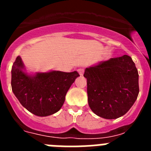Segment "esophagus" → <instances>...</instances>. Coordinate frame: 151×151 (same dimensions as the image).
I'll return each instance as SVG.
<instances>
[{
	"label": "esophagus",
	"instance_id": "obj_1",
	"mask_svg": "<svg viewBox=\"0 0 151 151\" xmlns=\"http://www.w3.org/2000/svg\"><path fill=\"white\" fill-rule=\"evenodd\" d=\"M78 73H79L80 76H83L85 70H84V69H78Z\"/></svg>",
	"mask_w": 151,
	"mask_h": 151
}]
</instances>
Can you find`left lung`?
<instances>
[{
  "mask_svg": "<svg viewBox=\"0 0 151 151\" xmlns=\"http://www.w3.org/2000/svg\"><path fill=\"white\" fill-rule=\"evenodd\" d=\"M88 101L98 116L114 119L125 115L138 93V73L132 57L123 55L86 68Z\"/></svg>",
  "mask_w": 151,
  "mask_h": 151,
  "instance_id": "left-lung-1",
  "label": "left lung"
}]
</instances>
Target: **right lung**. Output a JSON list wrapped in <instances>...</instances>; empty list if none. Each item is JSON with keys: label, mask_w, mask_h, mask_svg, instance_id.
Instances as JSON below:
<instances>
[{"label": "right lung", "mask_w": 151, "mask_h": 151, "mask_svg": "<svg viewBox=\"0 0 151 151\" xmlns=\"http://www.w3.org/2000/svg\"><path fill=\"white\" fill-rule=\"evenodd\" d=\"M78 76L77 71L50 70L30 74L18 56L12 66V91L30 113L38 116H47L60 110L68 90Z\"/></svg>", "instance_id": "obj_1"}]
</instances>
